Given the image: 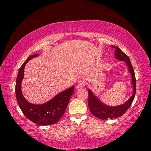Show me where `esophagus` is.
Segmentation results:
<instances>
[{"label": "esophagus", "mask_w": 151, "mask_h": 151, "mask_svg": "<svg viewBox=\"0 0 151 151\" xmlns=\"http://www.w3.org/2000/svg\"><path fill=\"white\" fill-rule=\"evenodd\" d=\"M86 85V82L85 81H78V85H77V88H83V87H85V86Z\"/></svg>", "instance_id": "obj_1"}]
</instances>
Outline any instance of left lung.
<instances>
[{
	"label": "left lung",
	"instance_id": "obj_1",
	"mask_svg": "<svg viewBox=\"0 0 151 151\" xmlns=\"http://www.w3.org/2000/svg\"><path fill=\"white\" fill-rule=\"evenodd\" d=\"M111 47L115 49L116 58L119 60L124 61L127 64L129 73L132 75L131 82L133 85L134 92L127 103L117 106H109L102 103L96 96L94 95L90 89H88V107L90 111L94 116L102 120L118 118V117L123 115L131 106L134 99L135 93H136V78H135L134 72L131 60H130L129 57L126 54H124L116 46H112Z\"/></svg>",
	"mask_w": 151,
	"mask_h": 151
}]
</instances>
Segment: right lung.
<instances>
[{
  "mask_svg": "<svg viewBox=\"0 0 151 151\" xmlns=\"http://www.w3.org/2000/svg\"><path fill=\"white\" fill-rule=\"evenodd\" d=\"M38 55L39 54L30 56L20 66L17 77L15 93L18 104L24 116L35 124L45 126L55 124L62 118L74 93V86L58 94L50 101L42 104H33L29 103L22 94L21 82L24 77V69L26 64L31 58L37 57Z\"/></svg>",
  "mask_w": 151,
  "mask_h": 151,
  "instance_id": "add662e5",
  "label": "right lung"
}]
</instances>
